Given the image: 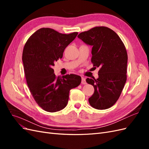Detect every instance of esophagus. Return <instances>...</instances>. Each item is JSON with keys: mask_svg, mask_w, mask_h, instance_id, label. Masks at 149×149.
<instances>
[{"mask_svg": "<svg viewBox=\"0 0 149 149\" xmlns=\"http://www.w3.org/2000/svg\"><path fill=\"white\" fill-rule=\"evenodd\" d=\"M81 83L83 84H86L87 83H86V79L83 77L81 78Z\"/></svg>", "mask_w": 149, "mask_h": 149, "instance_id": "1", "label": "esophagus"}]
</instances>
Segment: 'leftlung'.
<instances>
[{
	"label": "left lung",
	"instance_id": "obj_1",
	"mask_svg": "<svg viewBox=\"0 0 149 149\" xmlns=\"http://www.w3.org/2000/svg\"><path fill=\"white\" fill-rule=\"evenodd\" d=\"M78 37L93 47L91 61L94 68H100L97 79H86L94 88L89 102L95 109H108L118 100L127 79L125 47L118 35L106 26H96Z\"/></svg>",
	"mask_w": 149,
	"mask_h": 149
}]
</instances>
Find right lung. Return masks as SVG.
Segmentation results:
<instances>
[{
  "label": "right lung",
  "mask_w": 149,
  "mask_h": 149,
  "mask_svg": "<svg viewBox=\"0 0 149 149\" xmlns=\"http://www.w3.org/2000/svg\"><path fill=\"white\" fill-rule=\"evenodd\" d=\"M78 33L63 34L42 28L31 35L24 46L22 61L26 83L36 102L47 112L64 109L70 89L81 82V78L73 74L56 77L52 68Z\"/></svg>",
  "instance_id": "add662e5"
}]
</instances>
